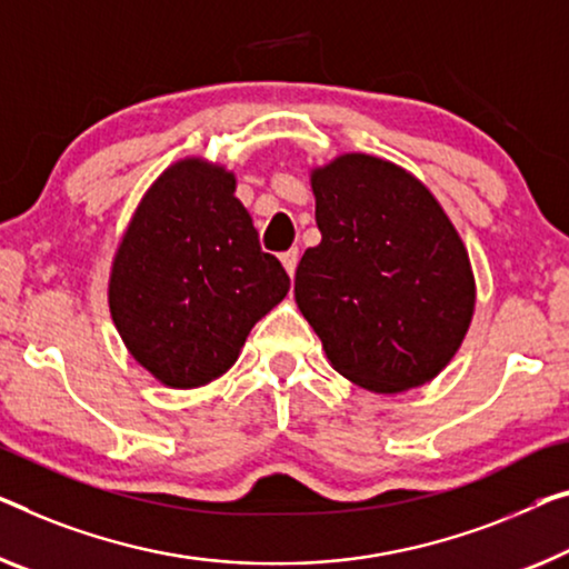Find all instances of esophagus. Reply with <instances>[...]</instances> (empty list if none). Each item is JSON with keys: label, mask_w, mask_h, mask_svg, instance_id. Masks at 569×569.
<instances>
[{"label": "esophagus", "mask_w": 569, "mask_h": 569, "mask_svg": "<svg viewBox=\"0 0 569 569\" xmlns=\"http://www.w3.org/2000/svg\"><path fill=\"white\" fill-rule=\"evenodd\" d=\"M281 262H283L286 273L293 278V273H296V266H299V250L291 248L288 252H283V256H281Z\"/></svg>", "instance_id": "1"}]
</instances>
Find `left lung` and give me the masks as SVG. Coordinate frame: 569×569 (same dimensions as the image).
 Here are the masks:
<instances>
[{
    "label": "left lung",
    "instance_id": "left-lung-1",
    "mask_svg": "<svg viewBox=\"0 0 569 569\" xmlns=\"http://www.w3.org/2000/svg\"><path fill=\"white\" fill-rule=\"evenodd\" d=\"M321 242L296 268V303L332 368L372 393L437 378L475 311L468 250L427 186L391 160L345 152L313 168Z\"/></svg>",
    "mask_w": 569,
    "mask_h": 569
}]
</instances>
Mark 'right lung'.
Segmentation results:
<instances>
[{"instance_id": "add662e5", "label": "right lung", "mask_w": 569, "mask_h": 569, "mask_svg": "<svg viewBox=\"0 0 569 569\" xmlns=\"http://www.w3.org/2000/svg\"><path fill=\"white\" fill-rule=\"evenodd\" d=\"M234 173L201 158L166 168L127 224L109 273L122 342L168 388H199L234 366L291 278L260 250Z\"/></svg>"}]
</instances>
